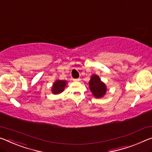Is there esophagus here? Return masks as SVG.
Here are the masks:
<instances>
[{
	"mask_svg": "<svg viewBox=\"0 0 152 152\" xmlns=\"http://www.w3.org/2000/svg\"><path fill=\"white\" fill-rule=\"evenodd\" d=\"M73 80L74 82H78L80 81V78H75V79H73Z\"/></svg>",
	"mask_w": 152,
	"mask_h": 152,
	"instance_id": "1",
	"label": "esophagus"
}]
</instances>
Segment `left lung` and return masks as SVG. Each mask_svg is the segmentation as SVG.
Masks as SVG:
<instances>
[{
  "instance_id": "obj_1",
  "label": "left lung",
  "mask_w": 152,
  "mask_h": 152,
  "mask_svg": "<svg viewBox=\"0 0 152 152\" xmlns=\"http://www.w3.org/2000/svg\"><path fill=\"white\" fill-rule=\"evenodd\" d=\"M89 88L92 92L94 97L96 98H102L105 95L107 91L106 86L99 76L93 74L91 76V80L89 81Z\"/></svg>"
}]
</instances>
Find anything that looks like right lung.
<instances>
[{
  "label": "right lung",
  "instance_id": "obj_1",
  "mask_svg": "<svg viewBox=\"0 0 152 152\" xmlns=\"http://www.w3.org/2000/svg\"><path fill=\"white\" fill-rule=\"evenodd\" d=\"M67 85V82L66 80H57L55 82L52 86V93L54 95H57L63 92L64 88Z\"/></svg>",
  "mask_w": 152,
  "mask_h": 152
}]
</instances>
